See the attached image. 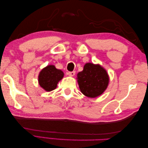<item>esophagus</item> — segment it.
Returning a JSON list of instances; mask_svg holds the SVG:
<instances>
[{
	"instance_id": "esophagus-1",
	"label": "esophagus",
	"mask_w": 148,
	"mask_h": 148,
	"mask_svg": "<svg viewBox=\"0 0 148 148\" xmlns=\"http://www.w3.org/2000/svg\"><path fill=\"white\" fill-rule=\"evenodd\" d=\"M68 74L69 76H70V77H73V76L75 75V71H69L68 72Z\"/></svg>"
}]
</instances>
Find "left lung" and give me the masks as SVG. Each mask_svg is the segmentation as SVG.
I'll list each match as a JSON object with an SVG mask.
<instances>
[{
	"instance_id": "1",
	"label": "left lung",
	"mask_w": 148,
	"mask_h": 148,
	"mask_svg": "<svg viewBox=\"0 0 148 148\" xmlns=\"http://www.w3.org/2000/svg\"><path fill=\"white\" fill-rule=\"evenodd\" d=\"M80 91L84 96L94 98L101 95L108 86L109 77L107 71L99 64L86 63L83 70L77 74Z\"/></svg>"
}]
</instances>
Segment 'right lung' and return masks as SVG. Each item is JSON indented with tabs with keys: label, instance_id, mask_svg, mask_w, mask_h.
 <instances>
[{
	"label": "right lung",
	"instance_id": "add662e5",
	"mask_svg": "<svg viewBox=\"0 0 148 148\" xmlns=\"http://www.w3.org/2000/svg\"><path fill=\"white\" fill-rule=\"evenodd\" d=\"M64 73L53 65H47L39 74L38 82L40 86L46 91H51L57 88V84L63 78Z\"/></svg>",
	"mask_w": 148,
	"mask_h": 148
}]
</instances>
